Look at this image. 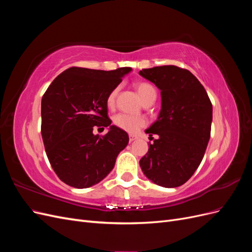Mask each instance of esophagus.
Masks as SVG:
<instances>
[{"label":"esophagus","instance_id":"34e87169","mask_svg":"<svg viewBox=\"0 0 252 252\" xmlns=\"http://www.w3.org/2000/svg\"><path fill=\"white\" fill-rule=\"evenodd\" d=\"M136 139H138V136H136V135L129 134V141H130V142H133V141H135Z\"/></svg>","mask_w":252,"mask_h":252}]
</instances>
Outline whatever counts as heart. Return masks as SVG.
<instances>
[{
	"instance_id": "b5f03b06",
	"label": "heart",
	"mask_w": 252,
	"mask_h": 252,
	"mask_svg": "<svg viewBox=\"0 0 252 252\" xmlns=\"http://www.w3.org/2000/svg\"><path fill=\"white\" fill-rule=\"evenodd\" d=\"M134 87L138 91L139 95L143 100V102L147 101L148 98H150L152 95H156V90L154 86L151 85L148 82H135L134 83ZM119 87L113 88L109 94L107 95V100H106V103H107V106L109 108H112L114 106V103H116V97L118 94ZM112 123L113 125L122 129L126 132L129 133H134L139 130L140 128L144 127L147 124V121L145 118L140 117V116H131V114H126V113H119L117 116H114L112 119Z\"/></svg>"
}]
</instances>
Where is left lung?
<instances>
[{"instance_id": "obj_1", "label": "left lung", "mask_w": 252, "mask_h": 252, "mask_svg": "<svg viewBox=\"0 0 252 252\" xmlns=\"http://www.w3.org/2000/svg\"><path fill=\"white\" fill-rule=\"evenodd\" d=\"M161 90L162 109L146 132L158 138L140 161L157 185L179 187L200 166L210 139L212 104L205 88L187 69L174 65L140 71Z\"/></svg>"}]
</instances>
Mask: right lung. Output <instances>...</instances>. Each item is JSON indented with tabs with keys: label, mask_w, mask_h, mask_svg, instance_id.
<instances>
[{
	"label": "right lung",
	"mask_w": 252,
	"mask_h": 252,
	"mask_svg": "<svg viewBox=\"0 0 252 252\" xmlns=\"http://www.w3.org/2000/svg\"><path fill=\"white\" fill-rule=\"evenodd\" d=\"M131 70H96L70 67L59 74L42 97L41 132L49 163L59 179L74 188L101 182L114 167L128 134L110 126L104 135L94 126L108 127L107 95Z\"/></svg>",
	"instance_id": "1"
}]
</instances>
